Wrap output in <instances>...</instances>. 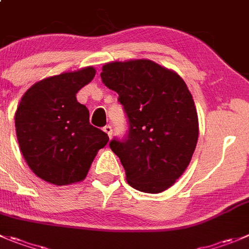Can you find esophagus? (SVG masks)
<instances>
[{
	"label": "esophagus",
	"instance_id": "obj_1",
	"mask_svg": "<svg viewBox=\"0 0 249 249\" xmlns=\"http://www.w3.org/2000/svg\"><path fill=\"white\" fill-rule=\"evenodd\" d=\"M103 129H104V132H105V133L107 134V136L111 138V136H112V127H111V126H105Z\"/></svg>",
	"mask_w": 249,
	"mask_h": 249
}]
</instances>
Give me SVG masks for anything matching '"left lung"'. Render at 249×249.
<instances>
[{"label":"left lung","instance_id":"8db88e82","mask_svg":"<svg viewBox=\"0 0 249 249\" xmlns=\"http://www.w3.org/2000/svg\"><path fill=\"white\" fill-rule=\"evenodd\" d=\"M101 80L118 94L128 134L112 139L129 186L145 193L170 188L191 162L197 145V108L184 80L150 60L103 66Z\"/></svg>","mask_w":249,"mask_h":249}]
</instances>
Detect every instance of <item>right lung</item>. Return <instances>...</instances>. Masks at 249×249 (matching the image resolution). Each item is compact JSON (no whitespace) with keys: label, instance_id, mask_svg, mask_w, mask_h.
I'll list each match as a JSON object with an SVG mask.
<instances>
[{"label":"right lung","instance_id":"1","mask_svg":"<svg viewBox=\"0 0 249 249\" xmlns=\"http://www.w3.org/2000/svg\"><path fill=\"white\" fill-rule=\"evenodd\" d=\"M95 73V68L85 67L45 78L25 91L17 107L14 122L23 158L49 183L83 181L107 144V134L91 126L89 110L75 98Z\"/></svg>","mask_w":249,"mask_h":249}]
</instances>
